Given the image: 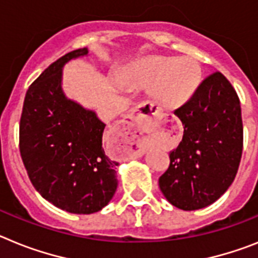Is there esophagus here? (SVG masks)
I'll return each instance as SVG.
<instances>
[{
	"instance_id": "34e87169",
	"label": "esophagus",
	"mask_w": 258,
	"mask_h": 258,
	"mask_svg": "<svg viewBox=\"0 0 258 258\" xmlns=\"http://www.w3.org/2000/svg\"><path fill=\"white\" fill-rule=\"evenodd\" d=\"M152 111V107L149 106H138L135 109V115H134V119H132V124L128 128V132L132 135L134 140H135L136 144V152H140L144 149V139L142 138L143 135V130L147 127V124L149 123V119H148V115L145 113H149Z\"/></svg>"
}]
</instances>
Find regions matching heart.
<instances>
[{
    "mask_svg": "<svg viewBox=\"0 0 258 258\" xmlns=\"http://www.w3.org/2000/svg\"><path fill=\"white\" fill-rule=\"evenodd\" d=\"M123 79L130 86L149 87V96L158 106L176 109L199 89L201 69L191 57H145L130 64Z\"/></svg>",
    "mask_w": 258,
    "mask_h": 258,
    "instance_id": "b5f03b06",
    "label": "heart"
}]
</instances>
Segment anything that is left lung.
<instances>
[{
	"label": "left lung",
	"instance_id": "1",
	"mask_svg": "<svg viewBox=\"0 0 258 258\" xmlns=\"http://www.w3.org/2000/svg\"><path fill=\"white\" fill-rule=\"evenodd\" d=\"M184 126L158 179L171 205L182 210L208 207L234 182L243 151V122L236 92L221 73L208 76L194 97L174 111Z\"/></svg>",
	"mask_w": 258,
	"mask_h": 258
}]
</instances>
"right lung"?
Listing matches in <instances>:
<instances>
[{
	"label": "right lung",
	"mask_w": 258,
	"mask_h": 258,
	"mask_svg": "<svg viewBox=\"0 0 258 258\" xmlns=\"http://www.w3.org/2000/svg\"><path fill=\"white\" fill-rule=\"evenodd\" d=\"M87 55V48L73 50L42 71L27 91L19 126L21 156L33 187L74 214L101 210L118 187V162L102 148L106 124L62 88L64 64Z\"/></svg>",
	"instance_id": "add662e5"
}]
</instances>
